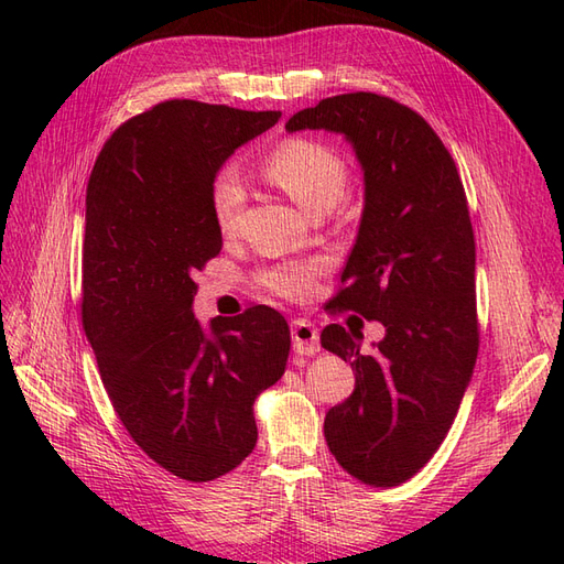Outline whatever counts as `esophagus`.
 I'll return each instance as SVG.
<instances>
[{
    "label": "esophagus",
    "instance_id": "34e87169",
    "mask_svg": "<svg viewBox=\"0 0 564 564\" xmlns=\"http://www.w3.org/2000/svg\"><path fill=\"white\" fill-rule=\"evenodd\" d=\"M292 340H294V352L301 357L319 352V334L315 324H311L308 319L292 322Z\"/></svg>",
    "mask_w": 564,
    "mask_h": 564
}]
</instances>
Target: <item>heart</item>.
Here are the masks:
<instances>
[{
    "label": "heart",
    "instance_id": "1",
    "mask_svg": "<svg viewBox=\"0 0 564 564\" xmlns=\"http://www.w3.org/2000/svg\"><path fill=\"white\" fill-rule=\"evenodd\" d=\"M265 176L299 202L311 216L329 212L346 195L348 164L324 141L311 135H289L268 152ZM245 181L235 164L218 169L209 185L212 218L220 232H230L245 207ZM322 272V261H286L259 272L265 292L286 301H305L315 292V280Z\"/></svg>",
    "mask_w": 564,
    "mask_h": 564
}]
</instances>
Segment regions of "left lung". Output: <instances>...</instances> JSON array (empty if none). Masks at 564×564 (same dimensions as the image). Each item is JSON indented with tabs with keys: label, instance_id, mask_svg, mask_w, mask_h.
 I'll list each match as a JSON object with an SVG mask.
<instances>
[{
	"label": "left lung",
	"instance_id": "obj_1",
	"mask_svg": "<svg viewBox=\"0 0 564 564\" xmlns=\"http://www.w3.org/2000/svg\"><path fill=\"white\" fill-rule=\"evenodd\" d=\"M286 129L344 133L365 169L360 230L329 303L381 322L386 338L360 352V332L322 329V346L355 371L352 395L329 409L324 437L357 480L395 487L447 437L480 346L464 183L433 127L381 94L324 98Z\"/></svg>",
	"mask_w": 564,
	"mask_h": 564
}]
</instances>
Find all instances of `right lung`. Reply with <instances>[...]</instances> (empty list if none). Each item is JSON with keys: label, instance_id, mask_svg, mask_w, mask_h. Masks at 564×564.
I'll list each match as a JSON object with an SVG mask.
<instances>
[{"label": "right lung", "instance_id": "1", "mask_svg": "<svg viewBox=\"0 0 564 564\" xmlns=\"http://www.w3.org/2000/svg\"><path fill=\"white\" fill-rule=\"evenodd\" d=\"M282 112L174 98L115 129L87 185L82 324L131 440L187 482L230 473L259 440L253 400L286 369V319L253 305L212 334L193 275L224 247L209 185Z\"/></svg>", "mask_w": 564, "mask_h": 564}]
</instances>
